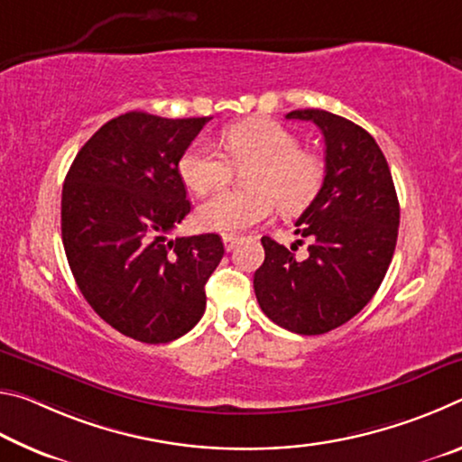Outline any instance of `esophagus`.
I'll use <instances>...</instances> for the list:
<instances>
[{
    "mask_svg": "<svg viewBox=\"0 0 462 462\" xmlns=\"http://www.w3.org/2000/svg\"><path fill=\"white\" fill-rule=\"evenodd\" d=\"M222 240H224V246L226 250H232L234 245H236V236H232V234H222Z\"/></svg>",
    "mask_w": 462,
    "mask_h": 462,
    "instance_id": "obj_1",
    "label": "esophagus"
}]
</instances>
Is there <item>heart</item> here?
<instances>
[{
    "label": "heart",
    "mask_w": 462,
    "mask_h": 462,
    "mask_svg": "<svg viewBox=\"0 0 462 462\" xmlns=\"http://www.w3.org/2000/svg\"><path fill=\"white\" fill-rule=\"evenodd\" d=\"M228 159L208 143H195L179 161V175L195 193L220 189L232 175V165L246 171L245 191H222L198 212L206 230L240 232L267 220L273 208L297 214L316 199L326 179V161L301 148V140L275 120L248 118L222 132Z\"/></svg>",
    "instance_id": "b5f03b06"
}]
</instances>
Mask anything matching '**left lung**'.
Listing matches in <instances>:
<instances>
[{
	"label": "left lung",
	"mask_w": 462,
	"mask_h": 462,
	"mask_svg": "<svg viewBox=\"0 0 462 462\" xmlns=\"http://www.w3.org/2000/svg\"><path fill=\"white\" fill-rule=\"evenodd\" d=\"M285 118L322 130L326 179L295 222V234L310 240L308 254L300 259L295 245L289 250L263 236L254 293L273 322L316 336L346 324L379 289L393 259L400 201L385 154L369 132L324 109H295Z\"/></svg>",
	"instance_id": "obj_1"
}]
</instances>
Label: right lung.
Here are the masks:
<instances>
[{"mask_svg":"<svg viewBox=\"0 0 462 462\" xmlns=\"http://www.w3.org/2000/svg\"><path fill=\"white\" fill-rule=\"evenodd\" d=\"M209 120L122 114L83 144L62 185L77 287L104 322L140 342L165 344L199 322L224 256L217 234L167 238L191 212L179 161Z\"/></svg>","mask_w":462,"mask_h":462,"instance_id":"obj_1","label":"right lung"}]
</instances>
